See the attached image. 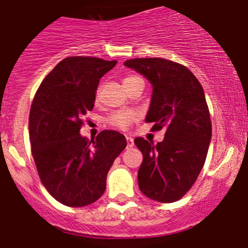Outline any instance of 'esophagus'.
Wrapping results in <instances>:
<instances>
[{
	"instance_id": "esophagus-1",
	"label": "esophagus",
	"mask_w": 248,
	"mask_h": 248,
	"mask_svg": "<svg viewBox=\"0 0 248 248\" xmlns=\"http://www.w3.org/2000/svg\"><path fill=\"white\" fill-rule=\"evenodd\" d=\"M133 145H134L133 138H132V137H127V147L131 149V147H133Z\"/></svg>"
}]
</instances>
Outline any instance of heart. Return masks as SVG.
Masks as SVG:
<instances>
[{"label":"heart","instance_id":"1","mask_svg":"<svg viewBox=\"0 0 248 248\" xmlns=\"http://www.w3.org/2000/svg\"><path fill=\"white\" fill-rule=\"evenodd\" d=\"M138 77H127L124 79V84L128 82L129 80H133ZM97 97H98V93H97ZM134 114L133 112L129 111H120L116 112V114L112 115L111 117L109 119V122L115 127H119V128H126L128 127V124H131L132 121L134 120Z\"/></svg>","mask_w":248,"mask_h":248}]
</instances>
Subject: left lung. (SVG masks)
I'll use <instances>...</instances> for the list:
<instances>
[{
	"label": "left lung",
	"instance_id": "left-lung-1",
	"mask_svg": "<svg viewBox=\"0 0 248 248\" xmlns=\"http://www.w3.org/2000/svg\"><path fill=\"white\" fill-rule=\"evenodd\" d=\"M124 64L152 85L146 122L166 129L163 141L136 138L142 162L140 191L159 202L179 201L196 182L211 141V121L201 82L188 68L166 59H133Z\"/></svg>",
	"mask_w": 248,
	"mask_h": 248
}]
</instances>
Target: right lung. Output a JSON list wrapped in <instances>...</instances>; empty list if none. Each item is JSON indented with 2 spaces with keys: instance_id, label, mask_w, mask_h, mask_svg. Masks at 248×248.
I'll return each mask as SVG.
<instances>
[{
  "instance_id": "obj_1",
  "label": "right lung",
  "mask_w": 248,
  "mask_h": 248,
  "mask_svg": "<svg viewBox=\"0 0 248 248\" xmlns=\"http://www.w3.org/2000/svg\"><path fill=\"white\" fill-rule=\"evenodd\" d=\"M116 63L67 57L42 81L32 102L29 131L37 170L46 191L67 206H86L103 196L110 167L127 145L116 131H102L91 141L80 134L99 79Z\"/></svg>"
}]
</instances>
